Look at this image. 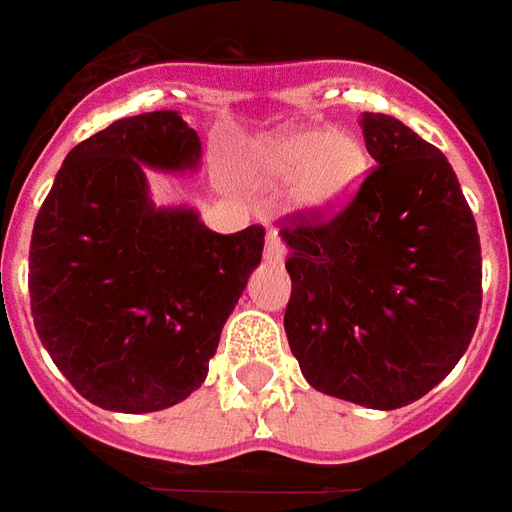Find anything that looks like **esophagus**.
<instances>
[{"mask_svg":"<svg viewBox=\"0 0 512 512\" xmlns=\"http://www.w3.org/2000/svg\"><path fill=\"white\" fill-rule=\"evenodd\" d=\"M264 259L267 262H281L284 259V239L279 231H267V245H264Z\"/></svg>","mask_w":512,"mask_h":512,"instance_id":"esophagus-1","label":"esophagus"}]
</instances>
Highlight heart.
Wrapping results in <instances>:
<instances>
[{
  "mask_svg": "<svg viewBox=\"0 0 512 512\" xmlns=\"http://www.w3.org/2000/svg\"><path fill=\"white\" fill-rule=\"evenodd\" d=\"M366 149L349 132L284 129L256 146L253 168L264 183H293L307 208H335L366 174Z\"/></svg>",
  "mask_w": 512,
  "mask_h": 512,
  "instance_id": "obj_1",
  "label": "heart"
}]
</instances>
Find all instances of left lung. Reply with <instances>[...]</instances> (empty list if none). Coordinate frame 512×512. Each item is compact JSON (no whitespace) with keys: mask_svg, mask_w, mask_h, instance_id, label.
I'll return each instance as SVG.
<instances>
[{"mask_svg":"<svg viewBox=\"0 0 512 512\" xmlns=\"http://www.w3.org/2000/svg\"><path fill=\"white\" fill-rule=\"evenodd\" d=\"M377 166L341 211L284 216V332L312 389L369 408L420 400L482 310V248L445 154L406 123L360 118Z\"/></svg>","mask_w":512,"mask_h":512,"instance_id":"obj_1","label":"left lung"}]
</instances>
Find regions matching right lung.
<instances>
[{
  "label": "right lung",
  "instance_id": "1",
  "mask_svg": "<svg viewBox=\"0 0 512 512\" xmlns=\"http://www.w3.org/2000/svg\"><path fill=\"white\" fill-rule=\"evenodd\" d=\"M200 137L177 112L120 118L78 143L33 225L30 312L41 344L95 406L146 414L197 392L262 262L264 228L214 233L154 208L143 166L183 171Z\"/></svg>",
  "mask_w": 512,
  "mask_h": 512
}]
</instances>
